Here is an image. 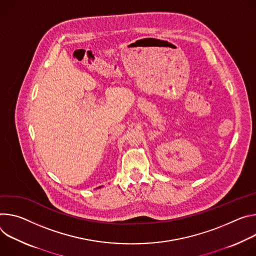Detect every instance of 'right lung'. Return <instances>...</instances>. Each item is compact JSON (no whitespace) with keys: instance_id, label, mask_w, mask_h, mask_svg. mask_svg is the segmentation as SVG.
<instances>
[{"instance_id":"right-lung-1","label":"right lung","mask_w":256,"mask_h":256,"mask_svg":"<svg viewBox=\"0 0 256 256\" xmlns=\"http://www.w3.org/2000/svg\"><path fill=\"white\" fill-rule=\"evenodd\" d=\"M98 188H100V187H98Z\"/></svg>"}]
</instances>
